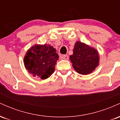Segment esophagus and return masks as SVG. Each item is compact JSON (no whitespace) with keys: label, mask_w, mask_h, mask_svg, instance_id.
<instances>
[{"label":"esophagus","mask_w":120,"mask_h":120,"mask_svg":"<svg viewBox=\"0 0 120 120\" xmlns=\"http://www.w3.org/2000/svg\"><path fill=\"white\" fill-rule=\"evenodd\" d=\"M61 59H63V60H68L69 57H68V55H63V56H61Z\"/></svg>","instance_id":"1"}]
</instances>
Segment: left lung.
Returning a JSON list of instances; mask_svg holds the SVG:
<instances>
[{
    "instance_id": "8db88e82",
    "label": "left lung",
    "mask_w": 120,
    "mask_h": 120,
    "mask_svg": "<svg viewBox=\"0 0 120 120\" xmlns=\"http://www.w3.org/2000/svg\"><path fill=\"white\" fill-rule=\"evenodd\" d=\"M70 60L75 71L81 74H89L95 69L99 62L98 51L79 41L74 45Z\"/></svg>"
}]
</instances>
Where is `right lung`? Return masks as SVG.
I'll return each mask as SVG.
<instances>
[{"label": "right lung", "instance_id": "right-lung-1", "mask_svg": "<svg viewBox=\"0 0 120 120\" xmlns=\"http://www.w3.org/2000/svg\"><path fill=\"white\" fill-rule=\"evenodd\" d=\"M59 56L56 49L48 45H35L27 50L24 57L25 68L34 77L45 79L55 71Z\"/></svg>", "mask_w": 120, "mask_h": 120}]
</instances>
